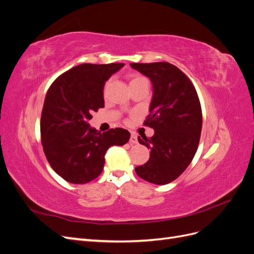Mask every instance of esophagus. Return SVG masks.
Returning <instances> with one entry per match:
<instances>
[{
	"mask_svg": "<svg viewBox=\"0 0 254 254\" xmlns=\"http://www.w3.org/2000/svg\"><path fill=\"white\" fill-rule=\"evenodd\" d=\"M129 142H130V144H136L137 143V137L134 133H131V135H130Z\"/></svg>",
	"mask_w": 254,
	"mask_h": 254,
	"instance_id": "1",
	"label": "esophagus"
}]
</instances>
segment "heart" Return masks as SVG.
I'll return each instance as SVG.
<instances>
[{"mask_svg":"<svg viewBox=\"0 0 254 254\" xmlns=\"http://www.w3.org/2000/svg\"><path fill=\"white\" fill-rule=\"evenodd\" d=\"M142 80H147L145 77H143V76L141 75H133L131 77V80H130V83H133V82H136V81H142ZM109 82H106L105 83V90L107 89V87H108Z\"/></svg>","mask_w":254,"mask_h":254,"instance_id":"b5f03b06","label":"heart"}]
</instances>
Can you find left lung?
Returning a JSON list of instances; mask_svg holds the SVG:
<instances>
[{
    "instance_id": "obj_1",
    "label": "left lung",
    "mask_w": 254,
    "mask_h": 254,
    "mask_svg": "<svg viewBox=\"0 0 254 254\" xmlns=\"http://www.w3.org/2000/svg\"><path fill=\"white\" fill-rule=\"evenodd\" d=\"M152 82L150 114L145 126L155 130L149 139L139 136L140 144L150 148L149 160L136 166L142 179L167 184L187 170L200 140L201 106L194 84L176 65L168 63L130 64Z\"/></svg>"
}]
</instances>
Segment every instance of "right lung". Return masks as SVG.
I'll return each mask as SVG.
<instances>
[{"instance_id": "right-lung-1", "label": "right lung", "mask_w": 254, "mask_h": 254, "mask_svg": "<svg viewBox=\"0 0 254 254\" xmlns=\"http://www.w3.org/2000/svg\"><path fill=\"white\" fill-rule=\"evenodd\" d=\"M124 64L76 65L57 77L45 95L41 142L50 165L61 178L88 183L102 174L106 151L129 141L123 128L101 132L90 127L92 113L104 108V86Z\"/></svg>"}]
</instances>
